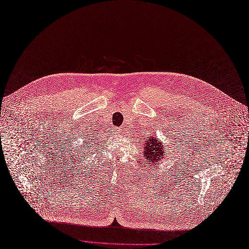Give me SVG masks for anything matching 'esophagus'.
I'll list each match as a JSON object with an SVG mask.
<instances>
[{
  "label": "esophagus",
  "mask_w": 249,
  "mask_h": 249,
  "mask_svg": "<svg viewBox=\"0 0 249 249\" xmlns=\"http://www.w3.org/2000/svg\"><path fill=\"white\" fill-rule=\"evenodd\" d=\"M114 132H115L116 134H120V133L122 132V128H120V127H116V128L114 129Z\"/></svg>",
  "instance_id": "obj_1"
}]
</instances>
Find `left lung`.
I'll use <instances>...</instances> for the list:
<instances>
[{"label":"left lung","instance_id":"8db88e82","mask_svg":"<svg viewBox=\"0 0 249 249\" xmlns=\"http://www.w3.org/2000/svg\"><path fill=\"white\" fill-rule=\"evenodd\" d=\"M144 156L150 163H155L164 158V147L161 141L155 137H149L144 144Z\"/></svg>","mask_w":249,"mask_h":249}]
</instances>
